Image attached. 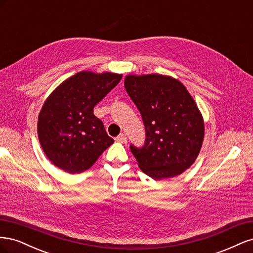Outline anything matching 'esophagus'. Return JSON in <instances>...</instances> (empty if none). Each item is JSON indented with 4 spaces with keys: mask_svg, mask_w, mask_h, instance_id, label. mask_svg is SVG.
Wrapping results in <instances>:
<instances>
[{
    "mask_svg": "<svg viewBox=\"0 0 253 253\" xmlns=\"http://www.w3.org/2000/svg\"><path fill=\"white\" fill-rule=\"evenodd\" d=\"M116 141H119V142H121V143H126V142L127 141V138H126V134H124V133L119 134V135L116 137Z\"/></svg>",
    "mask_w": 253,
    "mask_h": 253,
    "instance_id": "34e87169",
    "label": "esophagus"
}]
</instances>
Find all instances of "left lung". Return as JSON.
<instances>
[{
	"label": "left lung",
	"mask_w": 253,
	"mask_h": 253,
	"mask_svg": "<svg viewBox=\"0 0 253 253\" xmlns=\"http://www.w3.org/2000/svg\"><path fill=\"white\" fill-rule=\"evenodd\" d=\"M125 86L145 128L143 147H129L141 171L157 180L185 172L200 154L205 135L202 113L186 86L159 74L127 75Z\"/></svg>",
	"instance_id": "obj_1"
}]
</instances>
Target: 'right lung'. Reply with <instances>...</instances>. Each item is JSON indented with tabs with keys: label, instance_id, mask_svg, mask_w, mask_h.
Here are the masks:
<instances>
[{
	"label": "right lung",
	"instance_id": "add662e5",
	"mask_svg": "<svg viewBox=\"0 0 253 253\" xmlns=\"http://www.w3.org/2000/svg\"><path fill=\"white\" fill-rule=\"evenodd\" d=\"M121 74L83 71L72 76L45 100L38 136L45 155L70 174L86 171L114 142L94 106L117 85Z\"/></svg>",
	"mask_w": 253,
	"mask_h": 253
}]
</instances>
